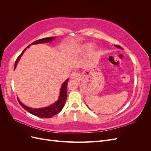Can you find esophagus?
I'll return each mask as SVG.
<instances>
[{
  "label": "esophagus",
  "instance_id": "esophagus-1",
  "mask_svg": "<svg viewBox=\"0 0 151 151\" xmlns=\"http://www.w3.org/2000/svg\"><path fill=\"white\" fill-rule=\"evenodd\" d=\"M79 77H80V74L78 72H73L70 76V77L73 79H77L78 78H79Z\"/></svg>",
  "mask_w": 151,
  "mask_h": 151
}]
</instances>
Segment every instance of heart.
<instances>
[{"mask_svg": "<svg viewBox=\"0 0 151 151\" xmlns=\"http://www.w3.org/2000/svg\"><path fill=\"white\" fill-rule=\"evenodd\" d=\"M91 47V45H90V44H87V45H85L84 46V48H89V47Z\"/></svg>", "mask_w": 151, "mask_h": 151, "instance_id": "heart-1", "label": "heart"}]
</instances>
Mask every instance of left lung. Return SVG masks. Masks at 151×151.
Listing matches in <instances>:
<instances>
[{"label":"left lung","mask_w":151,"mask_h":151,"mask_svg":"<svg viewBox=\"0 0 151 151\" xmlns=\"http://www.w3.org/2000/svg\"><path fill=\"white\" fill-rule=\"evenodd\" d=\"M115 45V47H116L118 48H122V47L120 46V45Z\"/></svg>","instance_id":"left-lung-1"}]
</instances>
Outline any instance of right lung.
I'll use <instances>...</instances> for the list:
<instances>
[{
    "instance_id": "add662e5",
    "label": "right lung",
    "mask_w": 151,
    "mask_h": 151,
    "mask_svg": "<svg viewBox=\"0 0 151 151\" xmlns=\"http://www.w3.org/2000/svg\"><path fill=\"white\" fill-rule=\"evenodd\" d=\"M53 39H54V37L42 38V39L35 41V42L32 43L31 45L41 43H48V42H51V41L53 40ZM29 46H30V45H29V46L27 47L23 50V51H22V52L19 55V57L17 58L16 62H15V64H14V68H16L17 63L18 62H19L22 53L24 52L26 48L29 47ZM68 80V79H67L62 85L61 89H60V96H59V98L58 99V101L55 103H54L53 104L51 105V106H50L48 107L40 108V109H34V108H29L28 106H25V105H24L21 102H20L19 100H18V101H19V103L20 104V105L22 108H23L24 109H26V111H28L31 114H32V115L40 117V118H51V117L55 115H56V114L58 113L59 112H60L62 109H63V106H64L66 99H67V86Z\"/></svg>"
}]
</instances>
